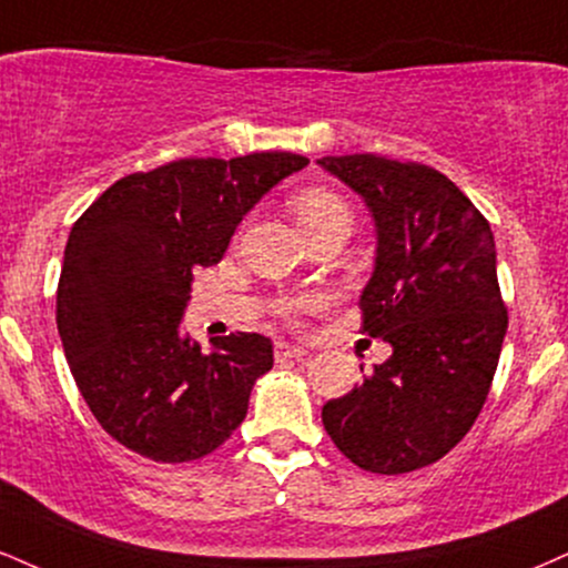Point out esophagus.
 <instances>
[{
    "label": "esophagus",
    "instance_id": "esophagus-1",
    "mask_svg": "<svg viewBox=\"0 0 568 568\" xmlns=\"http://www.w3.org/2000/svg\"><path fill=\"white\" fill-rule=\"evenodd\" d=\"M302 357H306L304 346L285 344V341H277V344H275V359L277 362H291V359H302Z\"/></svg>",
    "mask_w": 568,
    "mask_h": 568
}]
</instances>
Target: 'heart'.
<instances>
[{
    "instance_id": "heart-1",
    "label": "heart",
    "mask_w": 568,
    "mask_h": 568,
    "mask_svg": "<svg viewBox=\"0 0 568 568\" xmlns=\"http://www.w3.org/2000/svg\"><path fill=\"white\" fill-rule=\"evenodd\" d=\"M291 211L296 214V222L302 224L306 235H312V232H320L325 227H336V224L352 227V209L346 206L344 197L327 187L298 190V193L291 197ZM317 304H320L317 296H298L285 304V312L302 314V312L314 310Z\"/></svg>"
}]
</instances>
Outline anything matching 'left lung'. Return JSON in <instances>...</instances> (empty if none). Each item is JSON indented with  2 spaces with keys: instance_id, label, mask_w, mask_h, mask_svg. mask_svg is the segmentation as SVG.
Listing matches in <instances>:
<instances>
[{
  "instance_id": "left-lung-1",
  "label": "left lung",
  "mask_w": 568,
  "mask_h": 568,
  "mask_svg": "<svg viewBox=\"0 0 568 568\" xmlns=\"http://www.w3.org/2000/svg\"><path fill=\"white\" fill-rule=\"evenodd\" d=\"M317 163L365 197L375 219L362 333L392 344L362 386L325 402L323 426L362 470L409 474L447 455L487 402L508 331L495 235L432 166L373 153Z\"/></svg>"
}]
</instances>
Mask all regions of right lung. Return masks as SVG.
Here are the masks:
<instances>
[{
	"mask_svg": "<svg viewBox=\"0 0 568 568\" xmlns=\"http://www.w3.org/2000/svg\"><path fill=\"white\" fill-rule=\"evenodd\" d=\"M296 153L180 159L102 193L68 235L58 283V333L98 423L132 453L190 463L241 426L272 341L230 333L211 352L182 333L197 266L227 251L241 219Z\"/></svg>",
	"mask_w": 568,
	"mask_h": 568,
	"instance_id": "1",
	"label": "right lung"
}]
</instances>
